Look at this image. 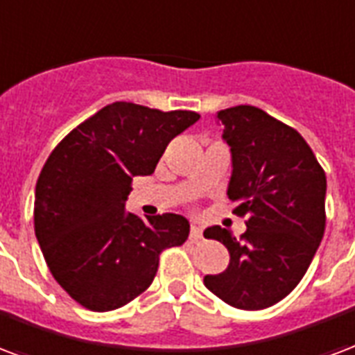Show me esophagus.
I'll use <instances>...</instances> for the list:
<instances>
[{
  "mask_svg": "<svg viewBox=\"0 0 355 355\" xmlns=\"http://www.w3.org/2000/svg\"><path fill=\"white\" fill-rule=\"evenodd\" d=\"M201 237H203V230H201L199 225H191V227H190V239H191V241H199Z\"/></svg>",
  "mask_w": 355,
  "mask_h": 355,
  "instance_id": "1",
  "label": "esophagus"
}]
</instances>
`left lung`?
Segmentation results:
<instances>
[{
    "label": "left lung",
    "instance_id": "8db88e82",
    "mask_svg": "<svg viewBox=\"0 0 355 355\" xmlns=\"http://www.w3.org/2000/svg\"><path fill=\"white\" fill-rule=\"evenodd\" d=\"M231 148L227 196L246 231L212 225L207 239L230 250V265L205 286L235 309L272 306L301 282L325 231V173L297 131L267 112L237 105L216 114Z\"/></svg>",
    "mask_w": 355,
    "mask_h": 355
}]
</instances>
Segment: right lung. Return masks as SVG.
I'll list each match as a JSON object with an SVG mask.
<instances>
[{
	"mask_svg": "<svg viewBox=\"0 0 355 355\" xmlns=\"http://www.w3.org/2000/svg\"><path fill=\"white\" fill-rule=\"evenodd\" d=\"M193 111H157L116 101L67 133L43 165L33 224L52 277L84 309L114 311L141 295L157 272L159 254L184 244L180 214L125 211L133 177H146Z\"/></svg>",
	"mask_w": 355,
	"mask_h": 355,
	"instance_id": "right-lung-1",
	"label": "right lung"
}]
</instances>
